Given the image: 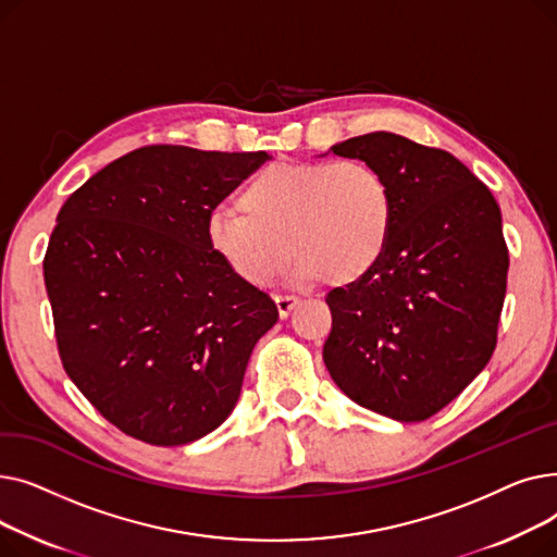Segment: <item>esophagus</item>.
<instances>
[{
    "mask_svg": "<svg viewBox=\"0 0 557 557\" xmlns=\"http://www.w3.org/2000/svg\"><path fill=\"white\" fill-rule=\"evenodd\" d=\"M275 305H277V311L282 318H286L290 313V309H294L298 305V296H290V294H282V296H275Z\"/></svg>",
    "mask_w": 557,
    "mask_h": 557,
    "instance_id": "obj_1",
    "label": "esophagus"
}]
</instances>
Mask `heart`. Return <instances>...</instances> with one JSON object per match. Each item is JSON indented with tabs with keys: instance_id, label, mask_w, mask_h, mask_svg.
I'll return each mask as SVG.
<instances>
[{
	"instance_id": "obj_1",
	"label": "heart",
	"mask_w": 557,
	"mask_h": 557,
	"mask_svg": "<svg viewBox=\"0 0 557 557\" xmlns=\"http://www.w3.org/2000/svg\"><path fill=\"white\" fill-rule=\"evenodd\" d=\"M239 210H214L205 234L214 255L250 286H269L290 255L298 282L352 284L382 259L391 230V189L361 160L277 162L257 171Z\"/></svg>"
}]
</instances>
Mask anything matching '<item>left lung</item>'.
I'll return each mask as SVG.
<instances>
[{
    "mask_svg": "<svg viewBox=\"0 0 557 557\" xmlns=\"http://www.w3.org/2000/svg\"><path fill=\"white\" fill-rule=\"evenodd\" d=\"M332 151L382 173L393 210L376 267L325 298L323 359L359 406L422 422L474 382L496 347L510 263L502 210L460 160L401 135L368 133Z\"/></svg>",
    "mask_w": 557,
    "mask_h": 557,
    "instance_id": "left-lung-1",
    "label": "left lung"
}]
</instances>
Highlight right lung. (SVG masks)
<instances>
[{
	"label": "right lung",
	"mask_w": 557,
	"mask_h": 557,
	"mask_svg": "<svg viewBox=\"0 0 557 557\" xmlns=\"http://www.w3.org/2000/svg\"><path fill=\"white\" fill-rule=\"evenodd\" d=\"M269 153L144 146L58 212L45 286L65 372L126 435L189 445L237 406L275 302L208 244V216Z\"/></svg>",
	"instance_id": "add662e5"
}]
</instances>
